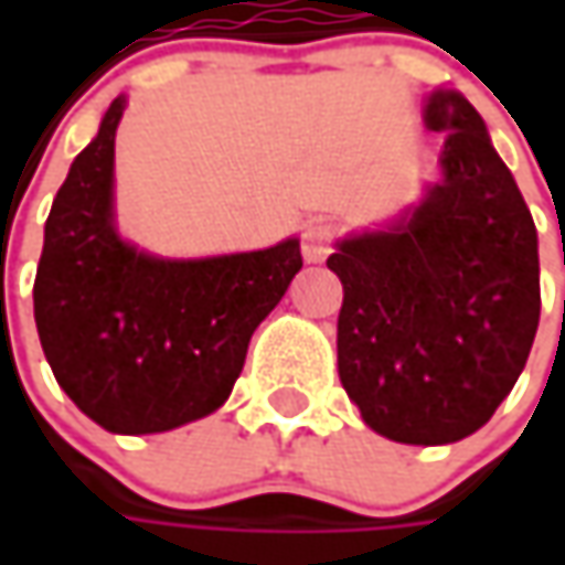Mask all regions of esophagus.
<instances>
[{
  "mask_svg": "<svg viewBox=\"0 0 565 565\" xmlns=\"http://www.w3.org/2000/svg\"><path fill=\"white\" fill-rule=\"evenodd\" d=\"M337 235V223H330V220H311V223L305 226V232H301V254H305V260H308V264L327 260V254L333 250Z\"/></svg>",
  "mask_w": 565,
  "mask_h": 565,
  "instance_id": "1",
  "label": "esophagus"
}]
</instances>
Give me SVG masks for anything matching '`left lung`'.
Segmentation results:
<instances>
[{
	"instance_id": "8db88e82",
	"label": "left lung",
	"mask_w": 565,
	"mask_h": 565,
	"mask_svg": "<svg viewBox=\"0 0 565 565\" xmlns=\"http://www.w3.org/2000/svg\"><path fill=\"white\" fill-rule=\"evenodd\" d=\"M444 182L390 232L339 242V380L396 444H456L490 422L532 352L541 317L537 232L478 109L437 90Z\"/></svg>"
}]
</instances>
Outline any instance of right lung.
<instances>
[{"label":"right lung","instance_id":"add662e5","mask_svg":"<svg viewBox=\"0 0 565 565\" xmlns=\"http://www.w3.org/2000/svg\"><path fill=\"white\" fill-rule=\"evenodd\" d=\"M113 99L55 194L33 279L43 355L77 408L113 434H160L228 399L250 333L301 270L282 245L206 260H157L113 226Z\"/></svg>","mask_w":565,"mask_h":565}]
</instances>
